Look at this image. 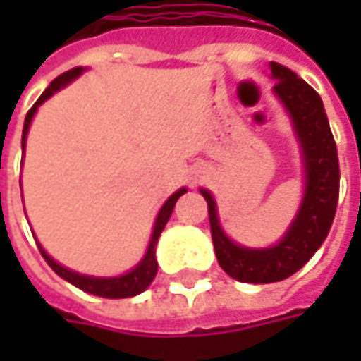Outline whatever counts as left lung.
Segmentation results:
<instances>
[{"label":"left lung","mask_w":361,"mask_h":361,"mask_svg":"<svg viewBox=\"0 0 361 361\" xmlns=\"http://www.w3.org/2000/svg\"><path fill=\"white\" fill-rule=\"evenodd\" d=\"M273 94L287 110L303 164V199L283 237L271 247L253 249L231 239L221 227L215 197L201 188L209 204L211 235L219 265L241 283H275L291 277L326 241L340 197L338 148L319 94L281 63L271 62Z\"/></svg>","instance_id":"1"}]
</instances>
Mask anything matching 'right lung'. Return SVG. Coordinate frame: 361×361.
Segmentation results:
<instances>
[{"label":"right lung","mask_w":361,"mask_h":361,"mask_svg":"<svg viewBox=\"0 0 361 361\" xmlns=\"http://www.w3.org/2000/svg\"><path fill=\"white\" fill-rule=\"evenodd\" d=\"M82 72H86V68H74V70H68V72H63L60 76L56 78L51 84H49L48 88L44 90V94L37 98V102H35L32 108H30V112H27V116H25V122H23V132H21V148H25V140H27V132H30V126H32V120H34L35 112H37V108L44 104L48 98H51L54 94L58 90H62L66 88L70 82H74L78 76H82ZM21 187V183H20ZM187 192V188H178L176 192H173L166 202L160 207L159 215H157V221H154V227H152V235H150V241H148V247H146V253L145 257L140 259V263H136L130 271H126V273H122V275H116V277H94V275H84V273H78V271L68 269V267H63L60 265L56 259H51V257L46 253V249L37 243V247H39V253L42 257L48 261V265L51 269L56 271L62 279H66L68 283L76 285L78 289H82V291H86V293H92V295H98V298H108V299H122V298H134V295H138V293H142L145 289H148V285L154 281V277H157V271H159V263H157V243H159V237L162 229H164V225L169 223V219L173 215V209L176 201L183 197Z\"/></svg>","instance_id":"right-lung-1"}]
</instances>
